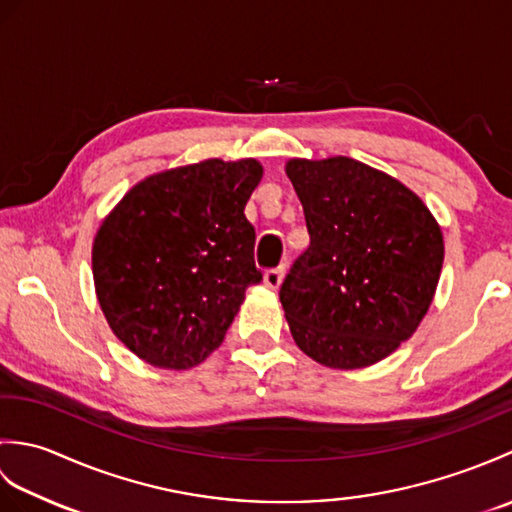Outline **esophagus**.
<instances>
[{"mask_svg":"<svg viewBox=\"0 0 512 512\" xmlns=\"http://www.w3.org/2000/svg\"><path fill=\"white\" fill-rule=\"evenodd\" d=\"M284 275H286V266L266 270V273H264V284H266V288L277 290V288L281 286V281H284Z\"/></svg>","mask_w":512,"mask_h":512,"instance_id":"1","label":"esophagus"}]
</instances>
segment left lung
<instances>
[{
	"label": "left lung",
	"instance_id": "1",
	"mask_svg": "<svg viewBox=\"0 0 512 512\" xmlns=\"http://www.w3.org/2000/svg\"><path fill=\"white\" fill-rule=\"evenodd\" d=\"M286 176L310 233L279 290L292 339L330 369L383 361L436 297L438 220L407 184L354 158H290Z\"/></svg>",
	"mask_w": 512,
	"mask_h": 512
}]
</instances>
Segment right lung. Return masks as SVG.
I'll list each match as a JSON object with an SVG mask.
<instances>
[{"mask_svg":"<svg viewBox=\"0 0 512 512\" xmlns=\"http://www.w3.org/2000/svg\"><path fill=\"white\" fill-rule=\"evenodd\" d=\"M255 158H209L136 182L92 242L99 306L116 339L160 369H191L222 345L259 284L244 215L262 182Z\"/></svg>","mask_w":512,"mask_h":512,"instance_id":"obj_1","label":"right lung"}]
</instances>
